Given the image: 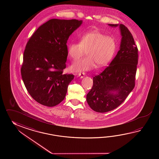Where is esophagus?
<instances>
[{
    "label": "esophagus",
    "mask_w": 159,
    "mask_h": 159,
    "mask_svg": "<svg viewBox=\"0 0 159 159\" xmlns=\"http://www.w3.org/2000/svg\"><path fill=\"white\" fill-rule=\"evenodd\" d=\"M85 75V73L84 72H80L78 74V76L80 77L81 78H83Z\"/></svg>",
    "instance_id": "obj_1"
}]
</instances>
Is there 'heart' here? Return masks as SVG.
Instances as JSON below:
<instances>
[{
  "instance_id": "1",
  "label": "heart",
  "mask_w": 159,
  "mask_h": 159,
  "mask_svg": "<svg viewBox=\"0 0 159 159\" xmlns=\"http://www.w3.org/2000/svg\"><path fill=\"white\" fill-rule=\"evenodd\" d=\"M116 49L115 39L107 36L98 30L83 34L78 43L69 44L68 53L73 61H76L87 53V56L71 65L74 72L89 71L97 65L98 67L106 66L111 61Z\"/></svg>"
}]
</instances>
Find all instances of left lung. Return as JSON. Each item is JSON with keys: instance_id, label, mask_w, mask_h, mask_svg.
Masks as SVG:
<instances>
[{"instance_id": "8db88e82", "label": "left lung", "mask_w": 159, "mask_h": 159, "mask_svg": "<svg viewBox=\"0 0 159 159\" xmlns=\"http://www.w3.org/2000/svg\"><path fill=\"white\" fill-rule=\"evenodd\" d=\"M119 25L122 35L120 50L110 64L93 77V85L86 96L90 108L98 112L110 111L125 100L135 85L138 63V49L132 34L123 24Z\"/></svg>"}]
</instances>
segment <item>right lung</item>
<instances>
[{
  "label": "right lung",
  "instance_id": "obj_1",
  "mask_svg": "<svg viewBox=\"0 0 159 159\" xmlns=\"http://www.w3.org/2000/svg\"><path fill=\"white\" fill-rule=\"evenodd\" d=\"M82 20L52 19L38 28L28 41L21 75L30 96L41 105L53 107L64 99L74 75L64 74L67 41Z\"/></svg>",
  "mask_w": 159,
  "mask_h": 159
}]
</instances>
